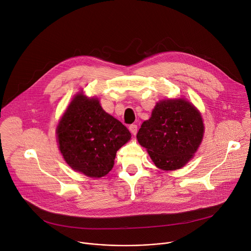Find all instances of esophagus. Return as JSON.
Here are the masks:
<instances>
[{
    "instance_id": "esophagus-1",
    "label": "esophagus",
    "mask_w": 251,
    "mask_h": 251,
    "mask_svg": "<svg viewBox=\"0 0 251 251\" xmlns=\"http://www.w3.org/2000/svg\"><path fill=\"white\" fill-rule=\"evenodd\" d=\"M129 130H130V132H131L133 135H136V134H137V131H138V127H137L136 124H131V125L129 126Z\"/></svg>"
}]
</instances>
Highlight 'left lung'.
<instances>
[{"instance_id": "obj_1", "label": "left lung", "mask_w": 251, "mask_h": 251, "mask_svg": "<svg viewBox=\"0 0 251 251\" xmlns=\"http://www.w3.org/2000/svg\"><path fill=\"white\" fill-rule=\"evenodd\" d=\"M204 133L199 111L185 100L156 103L151 116L141 125L138 142L147 149L158 169L175 171L197 151Z\"/></svg>"}]
</instances>
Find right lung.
<instances>
[{"instance_id": "right-lung-1", "label": "right lung", "mask_w": 251, "mask_h": 251, "mask_svg": "<svg viewBox=\"0 0 251 251\" xmlns=\"http://www.w3.org/2000/svg\"><path fill=\"white\" fill-rule=\"evenodd\" d=\"M57 136L60 151L75 171L101 177L113 168L116 151L131 138L120 121L106 113L97 99L81 94L61 118Z\"/></svg>"}]
</instances>
